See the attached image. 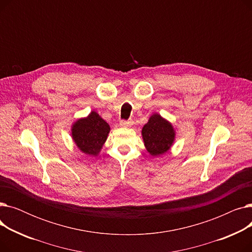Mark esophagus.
<instances>
[{"mask_svg": "<svg viewBox=\"0 0 252 252\" xmlns=\"http://www.w3.org/2000/svg\"><path fill=\"white\" fill-rule=\"evenodd\" d=\"M119 125H121V126L127 127V126H130L131 125H133V122H131V121H121Z\"/></svg>", "mask_w": 252, "mask_h": 252, "instance_id": "obj_1", "label": "esophagus"}]
</instances>
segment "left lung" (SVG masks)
I'll return each instance as SVG.
<instances>
[{"label":"left lung","instance_id":"obj_1","mask_svg":"<svg viewBox=\"0 0 252 252\" xmlns=\"http://www.w3.org/2000/svg\"><path fill=\"white\" fill-rule=\"evenodd\" d=\"M142 137L145 147L150 155L159 156L167 152L174 144L176 131L166 119L158 113H154L143 126Z\"/></svg>","mask_w":252,"mask_h":252}]
</instances>
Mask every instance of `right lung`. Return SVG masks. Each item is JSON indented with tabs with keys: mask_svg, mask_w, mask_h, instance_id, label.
Wrapping results in <instances>:
<instances>
[{
	"mask_svg": "<svg viewBox=\"0 0 252 252\" xmlns=\"http://www.w3.org/2000/svg\"><path fill=\"white\" fill-rule=\"evenodd\" d=\"M110 131L109 125L96 112L79 118L72 125L71 135L77 148L83 153L97 156Z\"/></svg>",
	"mask_w": 252,
	"mask_h": 252,
	"instance_id": "add662e5",
	"label": "right lung"
}]
</instances>
